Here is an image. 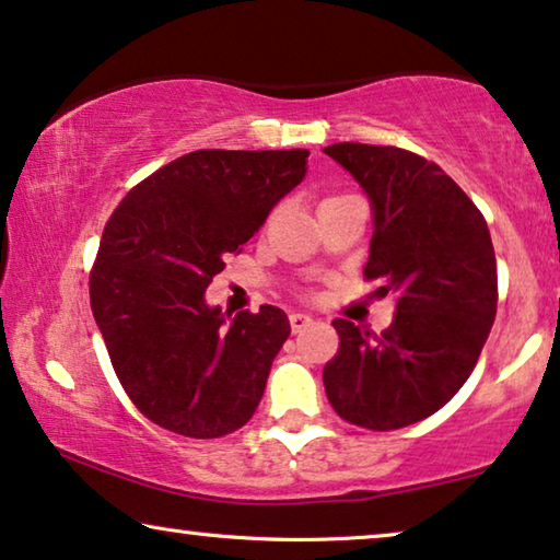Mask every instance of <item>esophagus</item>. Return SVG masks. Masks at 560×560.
<instances>
[{
    "label": "esophagus",
    "instance_id": "obj_1",
    "mask_svg": "<svg viewBox=\"0 0 560 560\" xmlns=\"http://www.w3.org/2000/svg\"><path fill=\"white\" fill-rule=\"evenodd\" d=\"M289 322H291V329H294V332H302V329L312 325V317H310V314H302V312H291Z\"/></svg>",
    "mask_w": 560,
    "mask_h": 560
}]
</instances>
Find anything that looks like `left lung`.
Segmentation results:
<instances>
[{
	"mask_svg": "<svg viewBox=\"0 0 560 560\" xmlns=\"http://www.w3.org/2000/svg\"><path fill=\"white\" fill-rule=\"evenodd\" d=\"M373 202L365 279L396 294L381 335L335 319L322 381L335 413L370 431L429 419L467 383L498 314V261L485 215L439 164L398 147L332 144Z\"/></svg>",
	"mask_w": 560,
	"mask_h": 560,
	"instance_id": "left-lung-1",
	"label": "left lung"
}]
</instances>
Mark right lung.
I'll use <instances>...</instances> for the list:
<instances>
[{
    "mask_svg": "<svg viewBox=\"0 0 560 560\" xmlns=\"http://www.w3.org/2000/svg\"><path fill=\"white\" fill-rule=\"evenodd\" d=\"M306 149H198L116 205L91 269V310L116 377L156 427L190 439L256 413L291 332L279 306L225 314L205 289L306 175Z\"/></svg>",
    "mask_w": 560,
    "mask_h": 560,
    "instance_id": "right-lung-1",
    "label": "right lung"
}]
</instances>
